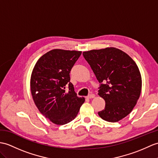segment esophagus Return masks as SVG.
I'll use <instances>...</instances> for the list:
<instances>
[{
	"instance_id": "1",
	"label": "esophagus",
	"mask_w": 158,
	"mask_h": 158,
	"mask_svg": "<svg viewBox=\"0 0 158 158\" xmlns=\"http://www.w3.org/2000/svg\"><path fill=\"white\" fill-rule=\"evenodd\" d=\"M94 97H95V95L93 94H91L88 95V96L86 98H88V99H91V98H94Z\"/></svg>"
}]
</instances>
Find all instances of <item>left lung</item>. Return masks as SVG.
<instances>
[{
  "instance_id": "obj_1",
  "label": "left lung",
  "mask_w": 158,
  "mask_h": 158,
  "mask_svg": "<svg viewBox=\"0 0 158 158\" xmlns=\"http://www.w3.org/2000/svg\"><path fill=\"white\" fill-rule=\"evenodd\" d=\"M83 55L100 83L98 95L106 102L99 116L111 123L124 118L141 94L142 81L137 64L127 54L112 47L87 51Z\"/></svg>"
}]
</instances>
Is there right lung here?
Segmentation results:
<instances>
[{
	"instance_id": "obj_1",
	"label": "right lung",
	"mask_w": 158,
	"mask_h": 158,
	"mask_svg": "<svg viewBox=\"0 0 158 158\" xmlns=\"http://www.w3.org/2000/svg\"><path fill=\"white\" fill-rule=\"evenodd\" d=\"M81 54V51L52 50L39 58L33 69V100L39 111L58 125L74 119L85 102L77 96L69 74ZM67 86L68 93L65 91Z\"/></svg>"
}]
</instances>
